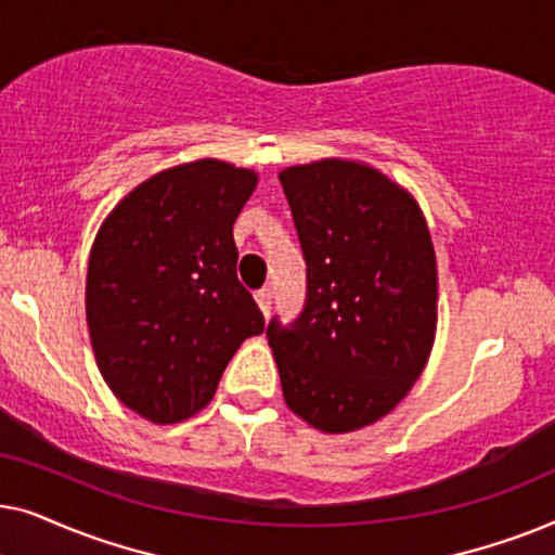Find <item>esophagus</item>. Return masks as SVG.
Segmentation results:
<instances>
[{
  "mask_svg": "<svg viewBox=\"0 0 555 555\" xmlns=\"http://www.w3.org/2000/svg\"><path fill=\"white\" fill-rule=\"evenodd\" d=\"M255 300H257V306H260L262 313L270 315V308H272V291H270V287H260V291L255 293Z\"/></svg>",
  "mask_w": 555,
  "mask_h": 555,
  "instance_id": "34e87169",
  "label": "esophagus"
}]
</instances>
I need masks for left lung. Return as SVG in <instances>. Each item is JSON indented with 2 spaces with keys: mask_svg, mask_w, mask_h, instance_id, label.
<instances>
[{
  "mask_svg": "<svg viewBox=\"0 0 555 555\" xmlns=\"http://www.w3.org/2000/svg\"><path fill=\"white\" fill-rule=\"evenodd\" d=\"M306 257L302 313L268 325L283 397L328 435L374 424L420 378L435 344L437 262L414 196L359 162L280 171Z\"/></svg>",
  "mask_w": 555,
  "mask_h": 555,
  "instance_id": "1",
  "label": "left lung"
}]
</instances>
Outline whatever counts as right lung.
<instances>
[{"label": "right lung", "instance_id": "add662e5", "mask_svg": "<svg viewBox=\"0 0 555 555\" xmlns=\"http://www.w3.org/2000/svg\"><path fill=\"white\" fill-rule=\"evenodd\" d=\"M255 186V171L217 158L173 166L120 199L95 234L90 344L111 391L149 422L207 406L242 340L264 331L232 237Z\"/></svg>", "mask_w": 555, "mask_h": 555}]
</instances>
